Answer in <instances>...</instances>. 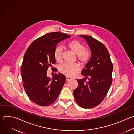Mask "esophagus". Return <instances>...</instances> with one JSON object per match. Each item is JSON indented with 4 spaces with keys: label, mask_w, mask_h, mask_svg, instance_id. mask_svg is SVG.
<instances>
[{
    "label": "esophagus",
    "mask_w": 134,
    "mask_h": 134,
    "mask_svg": "<svg viewBox=\"0 0 134 134\" xmlns=\"http://www.w3.org/2000/svg\"><path fill=\"white\" fill-rule=\"evenodd\" d=\"M66 81H68L70 80L71 79H72V78L71 77H66Z\"/></svg>",
    "instance_id": "1"
}]
</instances>
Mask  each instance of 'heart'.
<instances>
[{
	"label": "heart",
	"mask_w": 134,
	"mask_h": 134,
	"mask_svg": "<svg viewBox=\"0 0 134 134\" xmlns=\"http://www.w3.org/2000/svg\"><path fill=\"white\" fill-rule=\"evenodd\" d=\"M67 47L77 55L78 60L81 64H86L91 58V52L86 49L84 44L78 40H73L67 44ZM62 48L57 47L54 53V56L56 62H61L62 59ZM59 71L68 76H73L79 71L80 67L77 64L63 63L58 68Z\"/></svg>",
	"instance_id": "obj_1"
}]
</instances>
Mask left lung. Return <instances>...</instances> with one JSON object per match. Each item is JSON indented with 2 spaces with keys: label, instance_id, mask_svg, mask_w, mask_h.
Listing matches in <instances>:
<instances>
[{
  "label": "left lung",
  "instance_id": "1",
  "mask_svg": "<svg viewBox=\"0 0 134 134\" xmlns=\"http://www.w3.org/2000/svg\"><path fill=\"white\" fill-rule=\"evenodd\" d=\"M79 36L86 40L92 56L81 72L86 78L77 79L78 86L73 92L74 97L80 107L91 109L105 97L112 82L113 65L104 44L92 37ZM86 79L88 82L85 81Z\"/></svg>",
  "mask_w": 134,
  "mask_h": 134
}]
</instances>
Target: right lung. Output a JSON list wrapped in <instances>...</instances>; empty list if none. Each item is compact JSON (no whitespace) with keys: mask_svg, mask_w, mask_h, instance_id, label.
Returning <instances> with one entry per match:
<instances>
[{"mask_svg":"<svg viewBox=\"0 0 134 134\" xmlns=\"http://www.w3.org/2000/svg\"><path fill=\"white\" fill-rule=\"evenodd\" d=\"M70 36L63 33L52 32L34 41L27 48L21 68L23 86L26 94L32 102L44 107L57 99L65 82L62 74L55 73L52 80L47 76V71L55 64L54 53L57 44Z\"/></svg>","mask_w":134,"mask_h":134,"instance_id":"1","label":"right lung"}]
</instances>
